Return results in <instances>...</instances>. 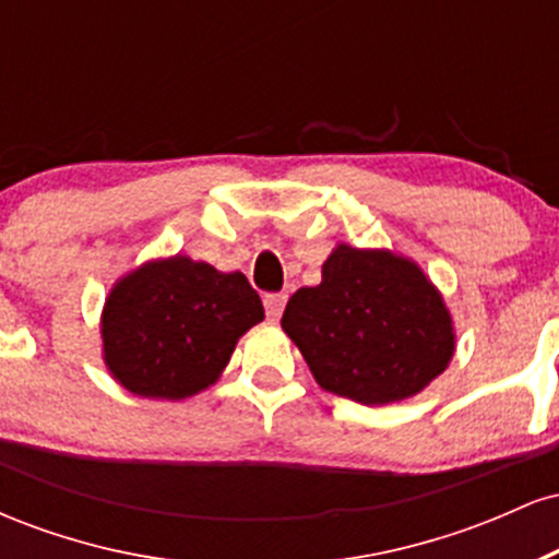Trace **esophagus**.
I'll use <instances>...</instances> for the list:
<instances>
[{
	"label": "esophagus",
	"mask_w": 559,
	"mask_h": 559,
	"mask_svg": "<svg viewBox=\"0 0 559 559\" xmlns=\"http://www.w3.org/2000/svg\"><path fill=\"white\" fill-rule=\"evenodd\" d=\"M286 294H265V316L267 320H278L284 316V307H286Z\"/></svg>",
	"instance_id": "34e87169"
}]
</instances>
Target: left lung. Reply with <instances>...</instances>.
I'll return each mask as SVG.
<instances>
[{
  "mask_svg": "<svg viewBox=\"0 0 559 559\" xmlns=\"http://www.w3.org/2000/svg\"><path fill=\"white\" fill-rule=\"evenodd\" d=\"M281 329L320 386L360 404L415 396L454 355L439 288L389 249L338 243L323 262V281L288 299Z\"/></svg>",
  "mask_w": 559,
  "mask_h": 559,
  "instance_id": "8db88e82",
  "label": "left lung"
}]
</instances>
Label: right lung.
I'll return each instance as SVG.
<instances>
[{
  "mask_svg": "<svg viewBox=\"0 0 559 559\" xmlns=\"http://www.w3.org/2000/svg\"><path fill=\"white\" fill-rule=\"evenodd\" d=\"M265 318L243 273L183 254L150 260L112 286L102 310V357L131 394L186 400L213 386L236 342Z\"/></svg>",
  "mask_w": 559,
  "mask_h": 559,
  "instance_id": "obj_1",
  "label": "right lung"
}]
</instances>
